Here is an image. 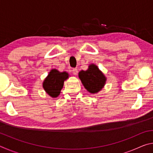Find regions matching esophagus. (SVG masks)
<instances>
[{
    "instance_id": "esophagus-1",
    "label": "esophagus",
    "mask_w": 153,
    "mask_h": 153,
    "mask_svg": "<svg viewBox=\"0 0 153 153\" xmlns=\"http://www.w3.org/2000/svg\"><path fill=\"white\" fill-rule=\"evenodd\" d=\"M72 73H73V74L75 75V76H76L77 73H78V70H77V68H74L72 69Z\"/></svg>"
}]
</instances>
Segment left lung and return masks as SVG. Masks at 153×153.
I'll return each mask as SVG.
<instances>
[{
    "label": "left lung",
    "mask_w": 153,
    "mask_h": 153,
    "mask_svg": "<svg viewBox=\"0 0 153 153\" xmlns=\"http://www.w3.org/2000/svg\"><path fill=\"white\" fill-rule=\"evenodd\" d=\"M79 78L90 93H98L104 87L107 78L94 64H90L86 71L79 72Z\"/></svg>",
    "instance_id": "1"
}]
</instances>
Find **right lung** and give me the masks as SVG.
<instances>
[{
    "label": "right lung",
    "instance_id": "1",
    "mask_svg": "<svg viewBox=\"0 0 153 153\" xmlns=\"http://www.w3.org/2000/svg\"><path fill=\"white\" fill-rule=\"evenodd\" d=\"M68 77L69 74L66 71L60 72L56 69H52L44 80L43 88L50 97H57L63 88L64 81L68 79Z\"/></svg>",
    "mask_w": 153,
    "mask_h": 153
}]
</instances>
